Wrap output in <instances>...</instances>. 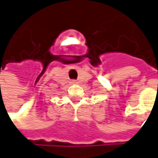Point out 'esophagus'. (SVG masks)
<instances>
[{"mask_svg": "<svg viewBox=\"0 0 158 158\" xmlns=\"http://www.w3.org/2000/svg\"><path fill=\"white\" fill-rule=\"evenodd\" d=\"M73 84H75V83H77V82H76V81H73Z\"/></svg>", "mask_w": 158, "mask_h": 158, "instance_id": "1", "label": "esophagus"}]
</instances>
